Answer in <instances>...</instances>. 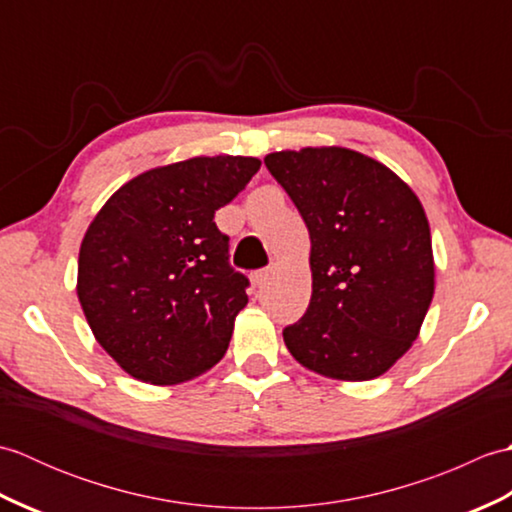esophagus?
I'll return each instance as SVG.
<instances>
[{
    "label": "esophagus",
    "mask_w": 512,
    "mask_h": 512,
    "mask_svg": "<svg viewBox=\"0 0 512 512\" xmlns=\"http://www.w3.org/2000/svg\"><path fill=\"white\" fill-rule=\"evenodd\" d=\"M270 270L268 268H262V270H255V273H250V281H253V286H262L264 281L268 279Z\"/></svg>",
    "instance_id": "esophagus-1"
}]
</instances>
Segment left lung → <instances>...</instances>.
<instances>
[{
  "mask_svg": "<svg viewBox=\"0 0 512 512\" xmlns=\"http://www.w3.org/2000/svg\"><path fill=\"white\" fill-rule=\"evenodd\" d=\"M268 171L310 233L312 297L284 341L321 376L369 380L418 339L433 299V250L420 200L394 171L343 147L277 151Z\"/></svg>",
  "mask_w": 512,
  "mask_h": 512,
  "instance_id": "1",
  "label": "left lung"
}]
</instances>
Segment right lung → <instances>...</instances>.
I'll return each instance as SVG.
<instances>
[{"label": "right lung", "mask_w": 512, "mask_h": 512, "mask_svg": "<svg viewBox=\"0 0 512 512\" xmlns=\"http://www.w3.org/2000/svg\"><path fill=\"white\" fill-rule=\"evenodd\" d=\"M259 167L244 156L158 167L96 213L76 295L96 341L127 374L176 385L224 356L250 284L228 262V235L213 217Z\"/></svg>", "instance_id": "add662e5"}]
</instances>
